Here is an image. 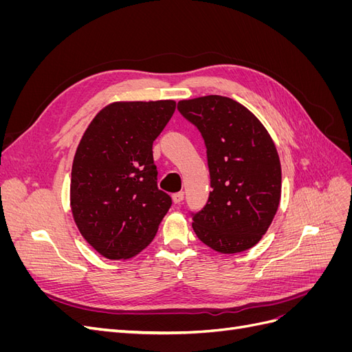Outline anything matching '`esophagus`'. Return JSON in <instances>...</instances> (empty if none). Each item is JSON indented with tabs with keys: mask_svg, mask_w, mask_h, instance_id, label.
<instances>
[{
	"mask_svg": "<svg viewBox=\"0 0 352 352\" xmlns=\"http://www.w3.org/2000/svg\"><path fill=\"white\" fill-rule=\"evenodd\" d=\"M184 197H185L184 192H177V194H173V195H172V199H173L175 204H180V202L184 201Z\"/></svg>",
	"mask_w": 352,
	"mask_h": 352,
	"instance_id": "esophagus-1",
	"label": "esophagus"
}]
</instances>
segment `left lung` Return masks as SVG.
Returning a JSON list of instances; mask_svg holds the SVG:
<instances>
[{"mask_svg": "<svg viewBox=\"0 0 352 352\" xmlns=\"http://www.w3.org/2000/svg\"><path fill=\"white\" fill-rule=\"evenodd\" d=\"M177 110L207 148L211 192L192 214L194 232L221 254L252 248L280 202L282 168L272 136L247 107L221 95L182 100Z\"/></svg>", "mask_w": 352, "mask_h": 352, "instance_id": "left-lung-1", "label": "left lung"}]
</instances>
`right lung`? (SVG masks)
Here are the masks:
<instances>
[{"instance_id":"right-lung-1","label":"right lung","mask_w":352,"mask_h":352,"mask_svg":"<svg viewBox=\"0 0 352 352\" xmlns=\"http://www.w3.org/2000/svg\"><path fill=\"white\" fill-rule=\"evenodd\" d=\"M175 110L173 100L111 102L82 136L72 166L70 207L80 235L105 258L140 254L172 206L157 188L153 142Z\"/></svg>"}]
</instances>
